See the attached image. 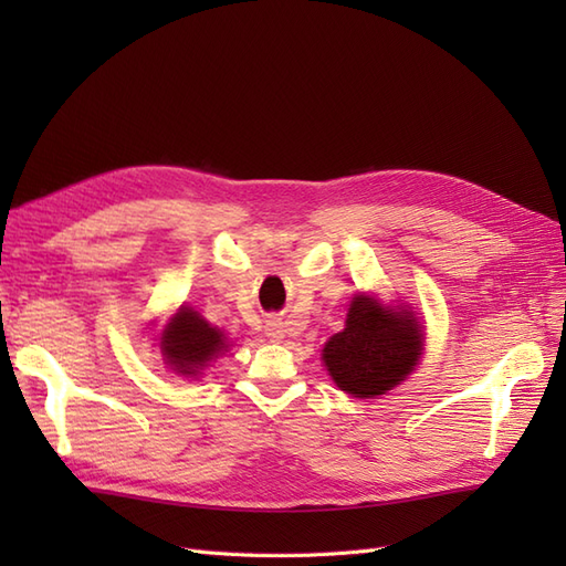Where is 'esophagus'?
<instances>
[{
  "label": "esophagus",
  "instance_id": "obj_1",
  "mask_svg": "<svg viewBox=\"0 0 566 566\" xmlns=\"http://www.w3.org/2000/svg\"><path fill=\"white\" fill-rule=\"evenodd\" d=\"M283 323H279V321H271V323H266V335L271 337V339H283Z\"/></svg>",
  "mask_w": 566,
  "mask_h": 566
}]
</instances>
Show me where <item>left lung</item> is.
<instances>
[{
  "label": "left lung",
  "mask_w": 566,
  "mask_h": 566,
  "mask_svg": "<svg viewBox=\"0 0 566 566\" xmlns=\"http://www.w3.org/2000/svg\"><path fill=\"white\" fill-rule=\"evenodd\" d=\"M420 354L422 333L413 314L356 295L347 328L325 342L323 364L342 391L370 399L413 373Z\"/></svg>",
  "instance_id": "8db88e82"
}]
</instances>
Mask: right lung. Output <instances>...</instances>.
<instances>
[{
  "instance_id": "add662e5",
  "label": "right lung",
  "mask_w": 566,
  "mask_h": 566,
  "mask_svg": "<svg viewBox=\"0 0 566 566\" xmlns=\"http://www.w3.org/2000/svg\"><path fill=\"white\" fill-rule=\"evenodd\" d=\"M224 335L205 321L198 312L181 306L172 323L163 331L160 349L172 370L181 375H196L208 366L210 358L224 352Z\"/></svg>"
}]
</instances>
